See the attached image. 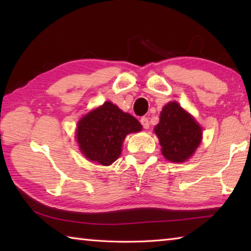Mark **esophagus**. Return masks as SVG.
Segmentation results:
<instances>
[{"label":"esophagus","instance_id":"esophagus-1","mask_svg":"<svg viewBox=\"0 0 251 251\" xmlns=\"http://www.w3.org/2000/svg\"><path fill=\"white\" fill-rule=\"evenodd\" d=\"M141 123H142V125H143L144 128H145V129L150 128V121H148L147 117H142L141 118Z\"/></svg>","mask_w":251,"mask_h":251}]
</instances>
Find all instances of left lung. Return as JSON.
Returning <instances> with one entry per match:
<instances>
[{"instance_id":"8db88e82","label":"left lung","mask_w":251,"mask_h":251,"mask_svg":"<svg viewBox=\"0 0 251 251\" xmlns=\"http://www.w3.org/2000/svg\"><path fill=\"white\" fill-rule=\"evenodd\" d=\"M154 130L164 157L173 163L186 161L201 142V127L177 101L164 106Z\"/></svg>"}]
</instances>
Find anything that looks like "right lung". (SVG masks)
<instances>
[{
  "label": "right lung",
  "instance_id": "add662e5",
  "mask_svg": "<svg viewBox=\"0 0 251 251\" xmlns=\"http://www.w3.org/2000/svg\"><path fill=\"white\" fill-rule=\"evenodd\" d=\"M141 130V123L135 117L123 112L112 101H105L80 118L76 141L87 159L108 166L120 157L126 136Z\"/></svg>",
  "mask_w": 251,
  "mask_h": 251
}]
</instances>
